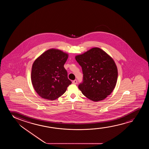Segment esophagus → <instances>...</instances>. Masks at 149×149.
I'll return each mask as SVG.
<instances>
[{"instance_id": "1", "label": "esophagus", "mask_w": 149, "mask_h": 149, "mask_svg": "<svg viewBox=\"0 0 149 149\" xmlns=\"http://www.w3.org/2000/svg\"><path fill=\"white\" fill-rule=\"evenodd\" d=\"M72 82H73V84H77V80L76 79L74 80Z\"/></svg>"}]
</instances>
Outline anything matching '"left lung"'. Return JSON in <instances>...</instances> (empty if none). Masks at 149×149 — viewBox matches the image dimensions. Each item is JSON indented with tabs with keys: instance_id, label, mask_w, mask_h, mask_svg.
Masks as SVG:
<instances>
[{
	"instance_id": "8db88e82",
	"label": "left lung",
	"mask_w": 149,
	"mask_h": 149,
	"mask_svg": "<svg viewBox=\"0 0 149 149\" xmlns=\"http://www.w3.org/2000/svg\"><path fill=\"white\" fill-rule=\"evenodd\" d=\"M75 59L84 74L79 89L90 100H104L112 93L117 82L118 69L113 59L97 47L76 56Z\"/></svg>"
}]
</instances>
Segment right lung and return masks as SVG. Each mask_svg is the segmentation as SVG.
<instances>
[{
  "mask_svg": "<svg viewBox=\"0 0 149 149\" xmlns=\"http://www.w3.org/2000/svg\"><path fill=\"white\" fill-rule=\"evenodd\" d=\"M68 58L67 53L50 49L44 52L33 63L31 79L33 87L41 97L56 99L65 93L72 82L63 67Z\"/></svg>",
  "mask_w": 149,
  "mask_h": 149,
  "instance_id": "obj_1",
  "label": "right lung"
}]
</instances>
